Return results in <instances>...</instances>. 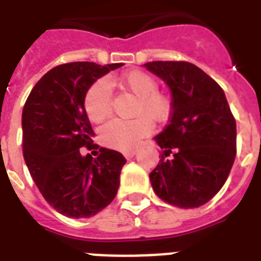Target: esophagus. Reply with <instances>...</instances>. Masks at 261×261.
<instances>
[{"instance_id":"obj_1","label":"esophagus","mask_w":261,"mask_h":261,"mask_svg":"<svg viewBox=\"0 0 261 261\" xmlns=\"http://www.w3.org/2000/svg\"><path fill=\"white\" fill-rule=\"evenodd\" d=\"M135 153H137V150H135V149H130V150L123 151V155H124L126 159H131V157H134Z\"/></svg>"}]
</instances>
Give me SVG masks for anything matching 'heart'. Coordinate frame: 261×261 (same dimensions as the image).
I'll return each instance as SVG.
<instances>
[{
  "label": "heart",
  "instance_id": "obj_1",
  "mask_svg": "<svg viewBox=\"0 0 261 261\" xmlns=\"http://www.w3.org/2000/svg\"><path fill=\"white\" fill-rule=\"evenodd\" d=\"M124 89L138 96L137 115L133 120L112 119L101 127L100 137L104 145L118 150H128L135 147L139 139L147 135L153 128L151 120L163 122L169 116L172 102L169 96L159 92L157 81L150 74L141 70H131L123 74L118 81ZM112 104V90L110 84L100 80L94 83L85 96V112L90 122L98 123L110 115ZM149 116L145 117L144 115Z\"/></svg>",
  "mask_w": 261,
  "mask_h": 261
}]
</instances>
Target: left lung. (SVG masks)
<instances>
[{"instance_id":"obj_1","label":"left lung","mask_w":261,"mask_h":261,"mask_svg":"<svg viewBox=\"0 0 261 261\" xmlns=\"http://www.w3.org/2000/svg\"><path fill=\"white\" fill-rule=\"evenodd\" d=\"M143 66L172 93L169 124L154 137L161 160L149 174L151 187L172 206H203L222 188L234 163L237 131L225 92L190 62L155 61Z\"/></svg>"}]
</instances>
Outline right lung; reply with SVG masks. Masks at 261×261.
<instances>
[{"mask_svg": "<svg viewBox=\"0 0 261 261\" xmlns=\"http://www.w3.org/2000/svg\"><path fill=\"white\" fill-rule=\"evenodd\" d=\"M123 63L71 62L43 75L22 110V154L40 194L54 210L70 218H89L116 196L126 159L100 147L93 159L94 135L85 112V96L100 77ZM94 146V145H93Z\"/></svg>", "mask_w": 261, "mask_h": 261, "instance_id": "obj_1", "label": "right lung"}]
</instances>
